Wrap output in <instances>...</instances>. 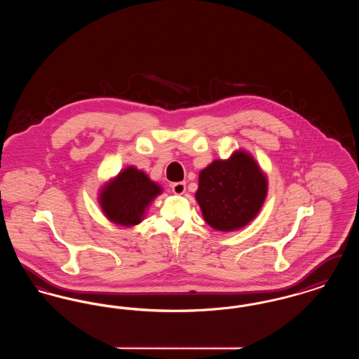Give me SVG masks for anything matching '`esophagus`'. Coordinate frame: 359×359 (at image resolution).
<instances>
[{"mask_svg":"<svg viewBox=\"0 0 359 359\" xmlns=\"http://www.w3.org/2000/svg\"><path fill=\"white\" fill-rule=\"evenodd\" d=\"M171 187L172 191H173L176 195H182V194H184V191H186V183L177 182V183H173Z\"/></svg>","mask_w":359,"mask_h":359,"instance_id":"esophagus-1","label":"esophagus"}]
</instances>
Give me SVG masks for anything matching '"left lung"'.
I'll return each instance as SVG.
<instances>
[{
  "instance_id": "obj_1",
  "label": "left lung",
  "mask_w": 359,
  "mask_h": 359,
  "mask_svg": "<svg viewBox=\"0 0 359 359\" xmlns=\"http://www.w3.org/2000/svg\"><path fill=\"white\" fill-rule=\"evenodd\" d=\"M266 195V173L252 154L237 149L229 158L214 160L201 171L195 199L208 226L231 233L256 218Z\"/></svg>"
}]
</instances>
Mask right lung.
Here are the masks:
<instances>
[{
    "label": "right lung",
    "instance_id": "1",
    "mask_svg": "<svg viewBox=\"0 0 359 359\" xmlns=\"http://www.w3.org/2000/svg\"><path fill=\"white\" fill-rule=\"evenodd\" d=\"M163 188L147 173L129 165L109 179L98 192L103 215L114 224L133 227L145 219V214Z\"/></svg>",
    "mask_w": 359,
    "mask_h": 359
}]
</instances>
